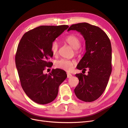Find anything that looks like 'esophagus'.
Wrapping results in <instances>:
<instances>
[{
	"label": "esophagus",
	"mask_w": 128,
	"mask_h": 128,
	"mask_svg": "<svg viewBox=\"0 0 128 128\" xmlns=\"http://www.w3.org/2000/svg\"><path fill=\"white\" fill-rule=\"evenodd\" d=\"M67 78H70V77L72 76V75L70 73L67 72Z\"/></svg>",
	"instance_id": "obj_1"
}]
</instances>
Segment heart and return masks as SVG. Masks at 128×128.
I'll return each mask as SVG.
<instances>
[{
  "instance_id": "obj_1",
  "label": "heart",
  "mask_w": 128,
  "mask_h": 128,
  "mask_svg": "<svg viewBox=\"0 0 128 128\" xmlns=\"http://www.w3.org/2000/svg\"><path fill=\"white\" fill-rule=\"evenodd\" d=\"M64 41L74 49L75 52L78 54L82 51V49L80 47V38L75 34H70L64 39ZM59 44L56 41L53 42L51 46V52L53 56H57L59 53ZM76 64L75 60L62 59L58 60L56 62V66L58 68L63 69L67 72H70L72 70L74 65Z\"/></svg>"
}]
</instances>
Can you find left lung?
<instances>
[{"mask_svg": "<svg viewBox=\"0 0 128 128\" xmlns=\"http://www.w3.org/2000/svg\"><path fill=\"white\" fill-rule=\"evenodd\" d=\"M76 30L86 40V53L77 66L88 75L76 74L79 83L74 92L79 99L92 102L99 98L105 90L112 72V46L110 38L104 31L88 23L72 24L68 32Z\"/></svg>", "mask_w": 128, "mask_h": 128, "instance_id": "obj_1", "label": "left lung"}]
</instances>
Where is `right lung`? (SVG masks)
<instances>
[{
	"instance_id": "right-lung-1",
	"label": "right lung",
	"mask_w": 128,
	"mask_h": 128,
	"mask_svg": "<svg viewBox=\"0 0 128 128\" xmlns=\"http://www.w3.org/2000/svg\"><path fill=\"white\" fill-rule=\"evenodd\" d=\"M69 27L41 26L28 31L22 36L15 54V64L23 90L32 101L39 104L53 102L59 86L67 78L65 71L52 69L44 74L46 68L51 67L48 61L53 56L51 46L56 38Z\"/></svg>"
}]
</instances>
